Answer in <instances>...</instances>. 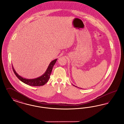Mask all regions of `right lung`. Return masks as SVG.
<instances>
[{
    "label": "right lung",
    "mask_w": 124,
    "mask_h": 124,
    "mask_svg": "<svg viewBox=\"0 0 124 124\" xmlns=\"http://www.w3.org/2000/svg\"><path fill=\"white\" fill-rule=\"evenodd\" d=\"M57 60V59H54V60L52 61L50 63V64H49V65L47 68V70L42 76H41V77H39L37 78H35V79H28L23 78L22 77L19 76L16 73V72L15 71L12 66V70L13 71L14 73H15V75L22 82H23L28 85H29L30 86H41V85H43L45 84H46L47 82V81H48L50 77L52 71L53 70V66H54V65H55Z\"/></svg>",
    "instance_id": "obj_1"
}]
</instances>
